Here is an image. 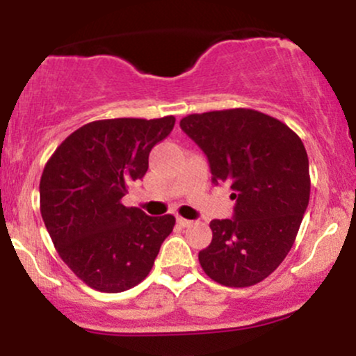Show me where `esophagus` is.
<instances>
[{"mask_svg":"<svg viewBox=\"0 0 356 356\" xmlns=\"http://www.w3.org/2000/svg\"><path fill=\"white\" fill-rule=\"evenodd\" d=\"M177 224H179V226H182V227H191L192 224H194V220L184 219V218H177Z\"/></svg>","mask_w":356,"mask_h":356,"instance_id":"34e87169","label":"esophagus"}]
</instances>
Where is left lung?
<instances>
[{
    "instance_id": "obj_1",
    "label": "left lung",
    "mask_w": 356,
    "mask_h": 356,
    "mask_svg": "<svg viewBox=\"0 0 356 356\" xmlns=\"http://www.w3.org/2000/svg\"><path fill=\"white\" fill-rule=\"evenodd\" d=\"M181 129L209 159L212 182H226L232 219L211 220L199 263L216 283H261L295 244L309 201L308 154L288 125L252 108L191 113Z\"/></svg>"
}]
</instances>
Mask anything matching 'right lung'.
<instances>
[{"label":"right lung","instance_id":"obj_1","mask_svg":"<svg viewBox=\"0 0 356 356\" xmlns=\"http://www.w3.org/2000/svg\"><path fill=\"white\" fill-rule=\"evenodd\" d=\"M175 117L107 118L80 127L48 159L40 181V211L63 263L102 293L144 281L172 214L152 218L122 197L149 169V154L172 132Z\"/></svg>","mask_w":356,"mask_h":356}]
</instances>
